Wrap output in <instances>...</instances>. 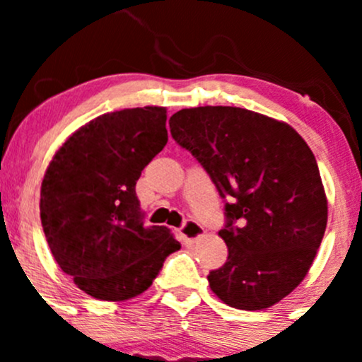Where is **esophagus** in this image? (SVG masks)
<instances>
[{"instance_id":"esophagus-1","label":"esophagus","mask_w":362,"mask_h":362,"mask_svg":"<svg viewBox=\"0 0 362 362\" xmlns=\"http://www.w3.org/2000/svg\"><path fill=\"white\" fill-rule=\"evenodd\" d=\"M180 233L187 242H195V240L201 238V236L204 235V228H202L197 221H194V219H187V221L182 224Z\"/></svg>"}]
</instances>
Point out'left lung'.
I'll return each instance as SVG.
<instances>
[{
    "mask_svg": "<svg viewBox=\"0 0 362 362\" xmlns=\"http://www.w3.org/2000/svg\"><path fill=\"white\" fill-rule=\"evenodd\" d=\"M168 124L226 199L228 260L207 276L211 289L238 310L276 305L305 279L327 228L310 146L288 124L240 107L182 109Z\"/></svg>",
    "mask_w": 362,
    "mask_h": 362,
    "instance_id": "obj_1",
    "label": "left lung"
}]
</instances>
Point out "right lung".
Returning <instances> with one entry per match:
<instances>
[{
	"label": "right lung",
	"instance_id": "1",
	"mask_svg": "<svg viewBox=\"0 0 362 362\" xmlns=\"http://www.w3.org/2000/svg\"><path fill=\"white\" fill-rule=\"evenodd\" d=\"M167 109L103 114L57 149L40 187V221L57 265L103 301L144 293L170 253L167 226H144L136 195L141 172L168 141Z\"/></svg>",
	"mask_w": 362,
	"mask_h": 362
}]
</instances>
